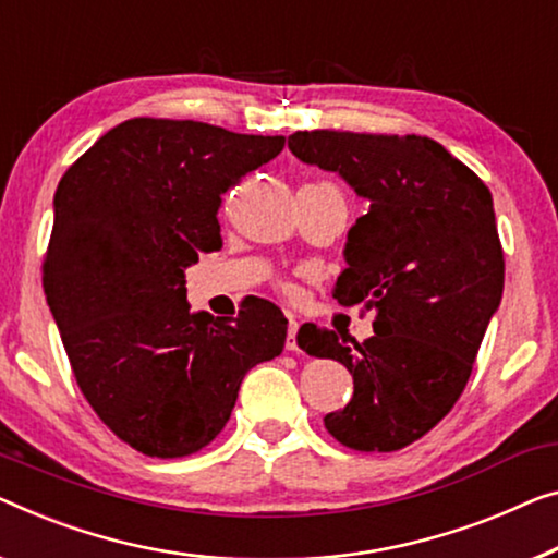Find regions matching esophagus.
Returning a JSON list of instances; mask_svg holds the SVG:
<instances>
[{
    "label": "esophagus",
    "mask_w": 558,
    "mask_h": 558,
    "mask_svg": "<svg viewBox=\"0 0 558 558\" xmlns=\"http://www.w3.org/2000/svg\"><path fill=\"white\" fill-rule=\"evenodd\" d=\"M286 348H288V351H298V320H295V318H290L288 338H286Z\"/></svg>",
    "instance_id": "esophagus-1"
}]
</instances>
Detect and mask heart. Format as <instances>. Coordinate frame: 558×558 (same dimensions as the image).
Returning a JSON list of instances; mask_svg holds the SVG:
<instances>
[{
    "mask_svg": "<svg viewBox=\"0 0 558 558\" xmlns=\"http://www.w3.org/2000/svg\"><path fill=\"white\" fill-rule=\"evenodd\" d=\"M286 293H293V288H290V286H286Z\"/></svg>",
    "mask_w": 558,
    "mask_h": 558,
    "instance_id": "b5f03b06",
    "label": "heart"
}]
</instances>
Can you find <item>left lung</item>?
<instances>
[{
  "instance_id": "1",
  "label": "left lung",
  "mask_w": 558,
  "mask_h": 558,
  "mask_svg": "<svg viewBox=\"0 0 558 558\" xmlns=\"http://www.w3.org/2000/svg\"><path fill=\"white\" fill-rule=\"evenodd\" d=\"M288 147L371 199L348 232V268L332 295L363 303L376 336L351 345L336 330H298L307 355L343 363L353 376V398L323 423L353 451H398L459 401L501 303L492 193L430 137L311 130L290 135Z\"/></svg>"
}]
</instances>
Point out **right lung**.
Segmentation results:
<instances>
[{
	"instance_id": "add662e5",
	"label": "right lung",
	"mask_w": 558,
	"mask_h": 558,
	"mask_svg": "<svg viewBox=\"0 0 558 558\" xmlns=\"http://www.w3.org/2000/svg\"><path fill=\"white\" fill-rule=\"evenodd\" d=\"M286 137L135 118L105 132L54 193L41 286L74 380L99 421L155 459L226 428L245 373L282 353L270 301L238 318L190 313L185 268L222 247L218 207Z\"/></svg>"
}]
</instances>
